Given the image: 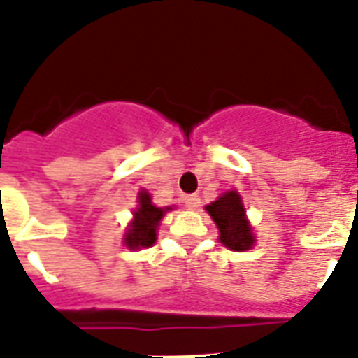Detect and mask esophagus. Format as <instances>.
I'll list each match as a JSON object with an SVG mask.
<instances>
[{
	"label": "esophagus",
	"instance_id": "obj_1",
	"mask_svg": "<svg viewBox=\"0 0 358 358\" xmlns=\"http://www.w3.org/2000/svg\"><path fill=\"white\" fill-rule=\"evenodd\" d=\"M184 202L189 210H196V208L201 206V196L196 195V193H193V195H185Z\"/></svg>",
	"mask_w": 358,
	"mask_h": 358
}]
</instances>
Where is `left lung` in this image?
Returning a JSON list of instances; mask_svg holds the SVG:
<instances>
[{
	"mask_svg": "<svg viewBox=\"0 0 358 358\" xmlns=\"http://www.w3.org/2000/svg\"><path fill=\"white\" fill-rule=\"evenodd\" d=\"M206 212L212 215L219 229V241L230 250H249L255 245V234L245 215L243 202L238 191H227L217 201L208 204Z\"/></svg>",
	"mask_w": 358,
	"mask_h": 358,
	"instance_id": "1",
	"label": "left lung"
}]
</instances>
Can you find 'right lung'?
I'll use <instances>...</instances> for the list:
<instances>
[{"mask_svg":"<svg viewBox=\"0 0 358 358\" xmlns=\"http://www.w3.org/2000/svg\"><path fill=\"white\" fill-rule=\"evenodd\" d=\"M139 206L135 208L134 221L129 223L126 234H124V245L128 249H146L156 243L157 224L163 219V215L171 210L167 208H157L152 204L150 195L145 189L139 191Z\"/></svg>","mask_w":358,"mask_h":358,"instance_id":"right-lung-1","label":"right lung"}]
</instances>
